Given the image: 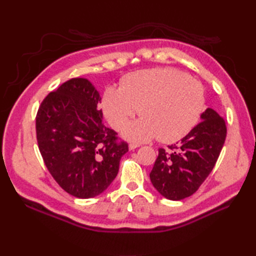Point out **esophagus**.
<instances>
[{"label": "esophagus", "instance_id": "obj_1", "mask_svg": "<svg viewBox=\"0 0 256 256\" xmlns=\"http://www.w3.org/2000/svg\"><path fill=\"white\" fill-rule=\"evenodd\" d=\"M138 146H140L138 144H136V143H130V144H129V150H132L136 148V147H138Z\"/></svg>", "mask_w": 256, "mask_h": 256}]
</instances>
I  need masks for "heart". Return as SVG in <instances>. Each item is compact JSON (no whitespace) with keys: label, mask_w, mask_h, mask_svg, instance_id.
Returning <instances> with one entry per match:
<instances>
[{"label":"heart","mask_w":256,"mask_h":256,"mask_svg":"<svg viewBox=\"0 0 256 256\" xmlns=\"http://www.w3.org/2000/svg\"><path fill=\"white\" fill-rule=\"evenodd\" d=\"M205 104L200 82L170 67L142 69L127 74L120 88L104 90L102 109L115 130H120L136 113L138 120L124 131L131 141L156 138L170 143L188 134L196 126Z\"/></svg>","instance_id":"heart-1"}]
</instances>
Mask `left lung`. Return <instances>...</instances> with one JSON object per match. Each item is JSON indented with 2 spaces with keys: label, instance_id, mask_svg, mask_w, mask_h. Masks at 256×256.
<instances>
[{
  "label": "left lung",
  "instance_id": "1",
  "mask_svg": "<svg viewBox=\"0 0 256 256\" xmlns=\"http://www.w3.org/2000/svg\"><path fill=\"white\" fill-rule=\"evenodd\" d=\"M202 122L182 138L159 148L150 182L164 198L180 200L196 193L212 171L226 138V120L208 108Z\"/></svg>",
  "mask_w": 256,
  "mask_h": 256
}]
</instances>
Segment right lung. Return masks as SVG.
Here are the masks:
<instances>
[{
	"label": "right lung",
	"instance_id": "1",
	"mask_svg": "<svg viewBox=\"0 0 256 256\" xmlns=\"http://www.w3.org/2000/svg\"><path fill=\"white\" fill-rule=\"evenodd\" d=\"M102 98L90 81L72 78L44 97L36 114L38 148L60 187L79 198L104 192L118 173L128 143L104 125Z\"/></svg>",
	"mask_w": 256,
	"mask_h": 256
}]
</instances>
